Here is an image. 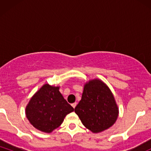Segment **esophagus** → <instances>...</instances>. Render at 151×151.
Masks as SVG:
<instances>
[{
	"label": "esophagus",
	"mask_w": 151,
	"mask_h": 151,
	"mask_svg": "<svg viewBox=\"0 0 151 151\" xmlns=\"http://www.w3.org/2000/svg\"><path fill=\"white\" fill-rule=\"evenodd\" d=\"M77 102H74V103H73V104H72V107H73V108L74 109L76 107V106H77Z\"/></svg>",
	"instance_id": "1"
}]
</instances>
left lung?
<instances>
[{"label":"left lung","mask_w":151,"mask_h":151,"mask_svg":"<svg viewBox=\"0 0 151 151\" xmlns=\"http://www.w3.org/2000/svg\"><path fill=\"white\" fill-rule=\"evenodd\" d=\"M74 112L86 129L100 133L114 125L119 116V108L108 86L94 79L84 84L81 99Z\"/></svg>","instance_id":"8db88e82"}]
</instances>
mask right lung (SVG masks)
Wrapping results in <instances>:
<instances>
[{
    "mask_svg": "<svg viewBox=\"0 0 151 151\" xmlns=\"http://www.w3.org/2000/svg\"><path fill=\"white\" fill-rule=\"evenodd\" d=\"M60 86L45 84L30 99L25 109L26 117L35 129L51 133L74 110L59 91Z\"/></svg>",
    "mask_w": 151,
    "mask_h": 151,
    "instance_id": "right-lung-1",
    "label": "right lung"
}]
</instances>
